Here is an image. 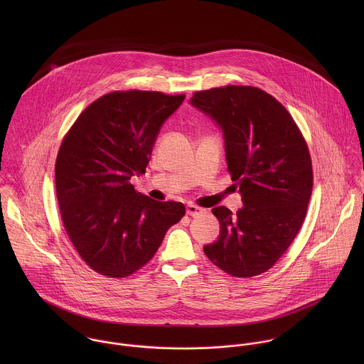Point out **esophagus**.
<instances>
[{"mask_svg": "<svg viewBox=\"0 0 364 364\" xmlns=\"http://www.w3.org/2000/svg\"><path fill=\"white\" fill-rule=\"evenodd\" d=\"M186 213H188L189 215H192V217H198V215H200V214L205 213V208H199V206H196V205H188V206H186Z\"/></svg>", "mask_w": 364, "mask_h": 364, "instance_id": "esophagus-1", "label": "esophagus"}]
</instances>
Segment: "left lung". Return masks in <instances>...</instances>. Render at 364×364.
Wrapping results in <instances>:
<instances>
[{
	"instance_id": "left-lung-1",
	"label": "left lung",
	"mask_w": 364,
	"mask_h": 364,
	"mask_svg": "<svg viewBox=\"0 0 364 364\" xmlns=\"http://www.w3.org/2000/svg\"><path fill=\"white\" fill-rule=\"evenodd\" d=\"M191 104L223 129L227 171L244 208L211 211L220 237L203 248L225 273L252 277L270 269L299 234L312 192L310 151L287 109L263 90L225 85L195 92Z\"/></svg>"
}]
</instances>
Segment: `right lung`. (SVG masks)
<instances>
[{
	"instance_id": "obj_1",
	"label": "right lung",
	"mask_w": 364,
	"mask_h": 364,
	"mask_svg": "<svg viewBox=\"0 0 364 364\" xmlns=\"http://www.w3.org/2000/svg\"><path fill=\"white\" fill-rule=\"evenodd\" d=\"M185 95L113 91L87 106L55 159V193L65 232L100 274L127 277L156 255L165 232L185 215L179 202L136 192L162 123Z\"/></svg>"
}]
</instances>
